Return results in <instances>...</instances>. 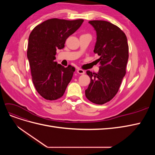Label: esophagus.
Segmentation results:
<instances>
[{
    "label": "esophagus",
    "instance_id": "esophagus-1",
    "mask_svg": "<svg viewBox=\"0 0 155 155\" xmlns=\"http://www.w3.org/2000/svg\"><path fill=\"white\" fill-rule=\"evenodd\" d=\"M77 72H78V74H84L85 73V72L83 70L80 69V68H79V69L77 70Z\"/></svg>",
    "mask_w": 155,
    "mask_h": 155
}]
</instances>
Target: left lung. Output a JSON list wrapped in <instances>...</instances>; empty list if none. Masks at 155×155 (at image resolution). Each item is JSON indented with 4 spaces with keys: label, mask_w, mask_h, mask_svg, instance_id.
<instances>
[{
    "label": "left lung",
    "mask_w": 155,
    "mask_h": 155,
    "mask_svg": "<svg viewBox=\"0 0 155 155\" xmlns=\"http://www.w3.org/2000/svg\"><path fill=\"white\" fill-rule=\"evenodd\" d=\"M96 31L94 52L100 56L97 73L87 71L91 83L85 90L87 99L97 105L110 101L118 92L126 74L129 46L125 33L119 27L105 21L88 22Z\"/></svg>",
    "instance_id": "left-lung-1"
}]
</instances>
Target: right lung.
Returning a JSON list of instances; mask_svg holds the SVG:
<instances>
[{
    "label": "right lung",
    "instance_id": "1",
    "mask_svg": "<svg viewBox=\"0 0 155 155\" xmlns=\"http://www.w3.org/2000/svg\"><path fill=\"white\" fill-rule=\"evenodd\" d=\"M50 18L36 26L28 38L27 57L36 91L47 100L62 97L71 81L75 68L64 67L55 61L56 50L64 47L67 39L83 22Z\"/></svg>",
    "mask_w": 155,
    "mask_h": 155
}]
</instances>
